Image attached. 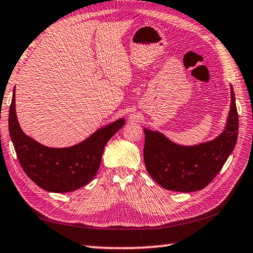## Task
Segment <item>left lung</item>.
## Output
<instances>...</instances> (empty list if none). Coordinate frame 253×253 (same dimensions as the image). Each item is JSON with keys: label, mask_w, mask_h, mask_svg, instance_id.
<instances>
[{"label": "left lung", "mask_w": 253, "mask_h": 253, "mask_svg": "<svg viewBox=\"0 0 253 253\" xmlns=\"http://www.w3.org/2000/svg\"><path fill=\"white\" fill-rule=\"evenodd\" d=\"M227 126L211 142L180 146L162 133L144 128V163L156 183L175 192H195L206 187L216 177L235 149L239 120L232 85Z\"/></svg>", "instance_id": "obj_1"}]
</instances>
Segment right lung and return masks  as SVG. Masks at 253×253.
I'll return each mask as SVG.
<instances>
[{
	"mask_svg": "<svg viewBox=\"0 0 253 253\" xmlns=\"http://www.w3.org/2000/svg\"><path fill=\"white\" fill-rule=\"evenodd\" d=\"M123 126L122 118L99 128L77 145L52 149L40 144L22 131L15 112V93L9 106V135L22 169L36 185L52 193L73 192L87 185L100 168L107 142Z\"/></svg>",
	"mask_w": 253,
	"mask_h": 253,
	"instance_id": "obj_1",
	"label": "right lung"
}]
</instances>
